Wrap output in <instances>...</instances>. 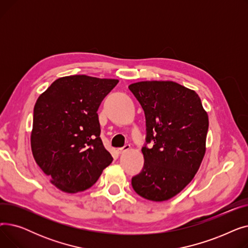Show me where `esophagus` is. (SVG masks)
<instances>
[{
  "instance_id": "1",
  "label": "esophagus",
  "mask_w": 248,
  "mask_h": 248,
  "mask_svg": "<svg viewBox=\"0 0 248 248\" xmlns=\"http://www.w3.org/2000/svg\"><path fill=\"white\" fill-rule=\"evenodd\" d=\"M129 149H131V146L129 145H124L123 148H120V149H117V152H119V154H123V153H124V152H126V151H128Z\"/></svg>"
}]
</instances>
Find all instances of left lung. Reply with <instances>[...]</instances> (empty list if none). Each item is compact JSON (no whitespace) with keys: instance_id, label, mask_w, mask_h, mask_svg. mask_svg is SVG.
<instances>
[{"instance_id":"1","label":"left lung","mask_w":248,"mask_h":248,"mask_svg":"<svg viewBox=\"0 0 248 248\" xmlns=\"http://www.w3.org/2000/svg\"><path fill=\"white\" fill-rule=\"evenodd\" d=\"M128 89L144 109L147 132L141 148L144 167L132 178V186L145 199L168 200L198 171L205 155L208 115L194 90L173 81H141Z\"/></svg>"}]
</instances>
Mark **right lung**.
<instances>
[{
  "instance_id": "obj_1",
  "label": "right lung",
  "mask_w": 248,
  "mask_h": 248,
  "mask_svg": "<svg viewBox=\"0 0 248 248\" xmlns=\"http://www.w3.org/2000/svg\"><path fill=\"white\" fill-rule=\"evenodd\" d=\"M119 83L86 75L58 78L37 99L31 148L51 183L66 193L84 191L112 157L100 139L97 109Z\"/></svg>"
}]
</instances>
